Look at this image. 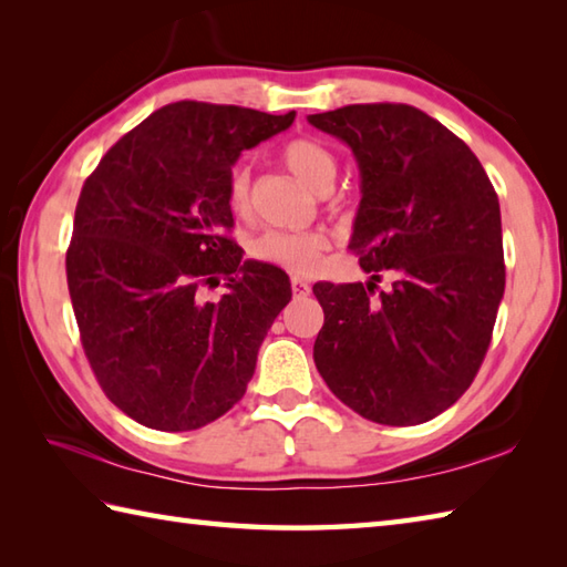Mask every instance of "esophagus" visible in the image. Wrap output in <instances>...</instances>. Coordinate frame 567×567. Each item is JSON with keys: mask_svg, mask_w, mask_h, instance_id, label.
I'll list each match as a JSON object with an SVG mask.
<instances>
[{"mask_svg": "<svg viewBox=\"0 0 567 567\" xmlns=\"http://www.w3.org/2000/svg\"><path fill=\"white\" fill-rule=\"evenodd\" d=\"M292 292L295 297H307L311 292V285L307 280H302V277H292Z\"/></svg>", "mask_w": 567, "mask_h": 567, "instance_id": "obj_1", "label": "esophagus"}]
</instances>
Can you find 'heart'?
<instances>
[{"label":"heart","instance_id":"1","mask_svg":"<svg viewBox=\"0 0 567 567\" xmlns=\"http://www.w3.org/2000/svg\"><path fill=\"white\" fill-rule=\"evenodd\" d=\"M280 158L299 183L315 192H327L333 187L339 163L336 155L321 141L299 136L287 141ZM226 202L236 216H244L250 209V171L246 163H236L226 179ZM329 248V238L321 231H272L260 234L252 240L250 252L262 262L280 265L292 272H309L317 268L321 252Z\"/></svg>","mask_w":567,"mask_h":567}]
</instances>
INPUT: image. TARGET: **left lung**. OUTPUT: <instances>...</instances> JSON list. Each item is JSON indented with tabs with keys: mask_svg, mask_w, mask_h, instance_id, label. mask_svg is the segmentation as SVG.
<instances>
[{
	"mask_svg": "<svg viewBox=\"0 0 567 567\" xmlns=\"http://www.w3.org/2000/svg\"><path fill=\"white\" fill-rule=\"evenodd\" d=\"M360 171L348 248L370 282H317L315 363L353 412L414 426L473 384L504 295L499 199L475 153L409 104H351L307 116ZM393 290L374 297L379 272Z\"/></svg>",
	"mask_w": 567,
	"mask_h": 567,
	"instance_id": "obj_1",
	"label": "left lung"
}]
</instances>
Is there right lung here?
I'll use <instances>...</instances> for the list:
<instances>
[{
    "label": "right lung",
    "instance_id": "add662e5",
    "mask_svg": "<svg viewBox=\"0 0 567 567\" xmlns=\"http://www.w3.org/2000/svg\"><path fill=\"white\" fill-rule=\"evenodd\" d=\"M292 122L295 112L175 102L118 138L84 179L68 290L97 382L138 424L192 431L246 394L292 287L228 238L226 179L240 151ZM221 279L227 295L204 300L203 287Z\"/></svg>",
    "mask_w": 567,
    "mask_h": 567
}]
</instances>
